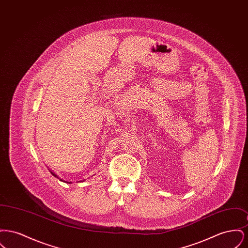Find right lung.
<instances>
[{
  "label": "right lung",
  "mask_w": 248,
  "mask_h": 248,
  "mask_svg": "<svg viewBox=\"0 0 248 248\" xmlns=\"http://www.w3.org/2000/svg\"><path fill=\"white\" fill-rule=\"evenodd\" d=\"M50 172H51V171H50ZM51 174H52V175H53V176H54V177H57V178H58V176H57V175H56V174H55V173H53V172H51ZM59 180H61V179H60V178H59ZM61 181H62V180H61ZM64 182H65V181H64ZM66 182H67V181H66ZM68 183H69V182H68ZM70 183H71V182H70Z\"/></svg>",
  "instance_id": "right-lung-1"
}]
</instances>
